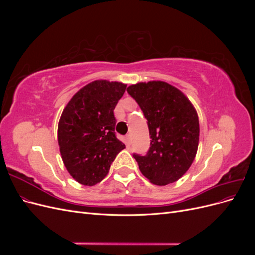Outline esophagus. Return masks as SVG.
<instances>
[{"label":"esophagus","instance_id":"obj_1","mask_svg":"<svg viewBox=\"0 0 255 255\" xmlns=\"http://www.w3.org/2000/svg\"><path fill=\"white\" fill-rule=\"evenodd\" d=\"M126 144H127L128 146L130 144V137H129V135H127V136H126Z\"/></svg>","mask_w":255,"mask_h":255}]
</instances>
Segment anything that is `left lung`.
Wrapping results in <instances>:
<instances>
[{"instance_id":"1","label":"left lung","mask_w":255,"mask_h":255,"mask_svg":"<svg viewBox=\"0 0 255 255\" xmlns=\"http://www.w3.org/2000/svg\"><path fill=\"white\" fill-rule=\"evenodd\" d=\"M127 91L148 120L150 149L134 153L139 170L151 183L164 186L182 177L194 161L199 144V118L181 90L161 81L130 85Z\"/></svg>"}]
</instances>
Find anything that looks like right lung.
<instances>
[{"label": "right lung", "instance_id": "obj_1", "mask_svg": "<svg viewBox=\"0 0 255 255\" xmlns=\"http://www.w3.org/2000/svg\"><path fill=\"white\" fill-rule=\"evenodd\" d=\"M126 88L119 82H91L76 92L60 116V155L68 172L82 185L101 182L117 154L126 148L115 134L114 116Z\"/></svg>", "mask_w": 255, "mask_h": 255}]
</instances>
